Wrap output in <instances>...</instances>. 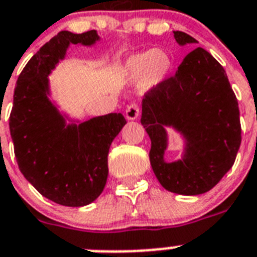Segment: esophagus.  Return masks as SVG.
<instances>
[{"label": "esophagus", "mask_w": 257, "mask_h": 257, "mask_svg": "<svg viewBox=\"0 0 257 257\" xmlns=\"http://www.w3.org/2000/svg\"><path fill=\"white\" fill-rule=\"evenodd\" d=\"M140 114V107L137 103H132L129 104L126 109H125V116L128 120H135V118L139 117Z\"/></svg>", "instance_id": "34e87169"}]
</instances>
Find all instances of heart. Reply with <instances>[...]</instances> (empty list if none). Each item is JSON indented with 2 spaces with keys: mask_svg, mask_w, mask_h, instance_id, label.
I'll return each instance as SVG.
<instances>
[{
  "mask_svg": "<svg viewBox=\"0 0 257 257\" xmlns=\"http://www.w3.org/2000/svg\"><path fill=\"white\" fill-rule=\"evenodd\" d=\"M172 67L173 59L168 51L147 50L129 56L122 66V72L128 80L157 85L168 76Z\"/></svg>",
  "mask_w": 257,
  "mask_h": 257,
  "instance_id": "b5f03b06",
  "label": "heart"
}]
</instances>
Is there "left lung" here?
Masks as SVG:
<instances>
[{"label":"left lung","mask_w":257,"mask_h":257,"mask_svg":"<svg viewBox=\"0 0 257 257\" xmlns=\"http://www.w3.org/2000/svg\"><path fill=\"white\" fill-rule=\"evenodd\" d=\"M179 45L197 43L174 31ZM141 124L152 141L150 165L164 189L182 195L211 190L232 168L241 143L237 99L226 71L202 47L183 58L173 76L148 91L143 101ZM172 124L188 140L182 162L163 161L166 133Z\"/></svg>","instance_id":"1"}]
</instances>
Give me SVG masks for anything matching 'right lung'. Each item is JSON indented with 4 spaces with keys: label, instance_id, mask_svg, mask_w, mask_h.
Returning <instances> with one entry per match:
<instances>
[{
    "label": "right lung",
    "instance_id": "right-lung-1",
    "mask_svg": "<svg viewBox=\"0 0 257 257\" xmlns=\"http://www.w3.org/2000/svg\"><path fill=\"white\" fill-rule=\"evenodd\" d=\"M97 39L95 30L60 31L27 62L14 88L9 128L18 168L43 197L62 206H85L101 194L110 144L126 124L121 113H109L66 125L46 95L47 75L68 45Z\"/></svg>",
    "mask_w": 257,
    "mask_h": 257
}]
</instances>
